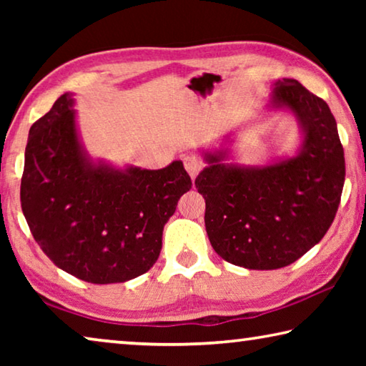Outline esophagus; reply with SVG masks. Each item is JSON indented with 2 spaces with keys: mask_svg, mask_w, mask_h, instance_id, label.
Wrapping results in <instances>:
<instances>
[{
  "mask_svg": "<svg viewBox=\"0 0 366 366\" xmlns=\"http://www.w3.org/2000/svg\"><path fill=\"white\" fill-rule=\"evenodd\" d=\"M184 166L187 172L190 174L192 179H195L198 172L203 169V161L197 157V154H187V157L184 158Z\"/></svg>",
  "mask_w": 366,
  "mask_h": 366,
  "instance_id": "1",
  "label": "esophagus"
}]
</instances>
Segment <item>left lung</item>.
Segmentation results:
<instances>
[{"instance_id":"8db88e82","label":"left lung","mask_w":366,"mask_h":366,"mask_svg":"<svg viewBox=\"0 0 366 366\" xmlns=\"http://www.w3.org/2000/svg\"><path fill=\"white\" fill-rule=\"evenodd\" d=\"M272 107L299 119L303 145L297 157L242 168L207 154L195 179L205 198L209 242L226 262L249 269L284 268L325 237L337 213L345 179L344 148L330 107L294 79L277 80Z\"/></svg>"}]
</instances>
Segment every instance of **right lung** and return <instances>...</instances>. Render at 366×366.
Returning a JSON list of instances; mask_svg holds the SVG:
<instances>
[{
  "mask_svg": "<svg viewBox=\"0 0 366 366\" xmlns=\"http://www.w3.org/2000/svg\"><path fill=\"white\" fill-rule=\"evenodd\" d=\"M190 189L182 161L157 171L90 163L69 94L30 127L22 213L45 255L82 281L126 282L150 269L163 227Z\"/></svg>",
  "mask_w": 366,
  "mask_h": 366,
  "instance_id": "right-lung-1",
  "label": "right lung"
}]
</instances>
